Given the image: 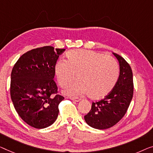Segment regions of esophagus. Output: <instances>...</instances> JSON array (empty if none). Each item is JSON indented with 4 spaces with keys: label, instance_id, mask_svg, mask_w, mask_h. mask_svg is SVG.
I'll list each match as a JSON object with an SVG mask.
<instances>
[{
    "label": "esophagus",
    "instance_id": "esophagus-1",
    "mask_svg": "<svg viewBox=\"0 0 153 153\" xmlns=\"http://www.w3.org/2000/svg\"><path fill=\"white\" fill-rule=\"evenodd\" d=\"M70 99L73 100V101H75L76 102H78L80 101V99L78 98V97H70Z\"/></svg>",
    "mask_w": 153,
    "mask_h": 153
}]
</instances>
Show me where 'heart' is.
<instances>
[{
  "instance_id": "obj_1",
  "label": "heart",
  "mask_w": 153,
  "mask_h": 153,
  "mask_svg": "<svg viewBox=\"0 0 153 153\" xmlns=\"http://www.w3.org/2000/svg\"><path fill=\"white\" fill-rule=\"evenodd\" d=\"M67 60H58L54 73L61 87H65L76 77L65 93L69 95L88 94L91 98L106 97L115 87L119 77V66L113 57L86 49H74L67 53Z\"/></svg>"
}]
</instances>
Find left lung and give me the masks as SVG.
I'll list each match as a JSON object with an SVG mask.
<instances>
[{"mask_svg":"<svg viewBox=\"0 0 153 153\" xmlns=\"http://www.w3.org/2000/svg\"><path fill=\"white\" fill-rule=\"evenodd\" d=\"M120 65V76L111 93L99 102H93L91 111L84 116L88 126L96 129L113 126L124 117L133 95V72L126 60L113 53Z\"/></svg>","mask_w":153,"mask_h":153,"instance_id":"1","label":"left lung"}]
</instances>
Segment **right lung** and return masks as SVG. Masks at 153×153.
Returning a JSON list of instances; mask_svg holds the SVG:
<instances>
[{
  "label": "right lung",
  "instance_id": "1",
  "mask_svg": "<svg viewBox=\"0 0 153 153\" xmlns=\"http://www.w3.org/2000/svg\"><path fill=\"white\" fill-rule=\"evenodd\" d=\"M65 49L46 46L20 57L11 74L10 94L21 119L36 128L51 126L58 117L64 97L56 95L54 66Z\"/></svg>",
  "mask_w": 153,
  "mask_h": 153
}]
</instances>
